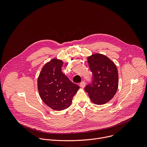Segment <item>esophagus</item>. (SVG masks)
Returning a JSON list of instances; mask_svg holds the SVG:
<instances>
[{"label": "esophagus", "instance_id": "obj_1", "mask_svg": "<svg viewBox=\"0 0 147 147\" xmlns=\"http://www.w3.org/2000/svg\"><path fill=\"white\" fill-rule=\"evenodd\" d=\"M80 86L81 87V88H84L85 86H86V82L84 81H82L81 82H80Z\"/></svg>", "mask_w": 147, "mask_h": 147}]
</instances>
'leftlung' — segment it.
Listing matches in <instances>:
<instances>
[{
  "mask_svg": "<svg viewBox=\"0 0 147 147\" xmlns=\"http://www.w3.org/2000/svg\"><path fill=\"white\" fill-rule=\"evenodd\" d=\"M93 78L91 84L85 88L91 100L103 105L111 100L119 86L118 71L114 63L105 55L95 53L87 57Z\"/></svg>",
  "mask_w": 147,
  "mask_h": 147,
  "instance_id": "1",
  "label": "left lung"
}]
</instances>
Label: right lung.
Here are the masks:
<instances>
[{"mask_svg": "<svg viewBox=\"0 0 147 147\" xmlns=\"http://www.w3.org/2000/svg\"><path fill=\"white\" fill-rule=\"evenodd\" d=\"M63 65L61 60L52 59L42 68L37 81L40 98L55 111L68 108L80 88L61 72Z\"/></svg>", "mask_w": 147, "mask_h": 147, "instance_id": "obj_1", "label": "right lung"}]
</instances>
